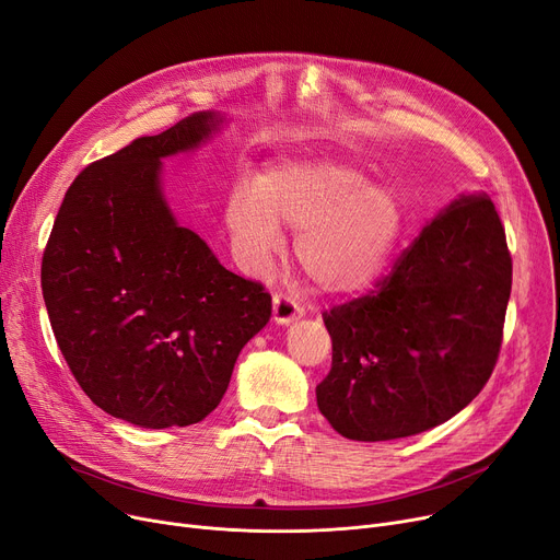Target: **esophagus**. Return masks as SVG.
I'll return each instance as SVG.
<instances>
[{
  "label": "esophagus",
  "instance_id": "esophagus-1",
  "mask_svg": "<svg viewBox=\"0 0 560 560\" xmlns=\"http://www.w3.org/2000/svg\"><path fill=\"white\" fill-rule=\"evenodd\" d=\"M272 313H275L277 325H288V322L304 315V306L298 304L290 295H285V292H275Z\"/></svg>",
  "mask_w": 560,
  "mask_h": 560
}]
</instances>
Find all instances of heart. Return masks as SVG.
<instances>
[{
    "instance_id": "b5f03b06",
    "label": "heart",
    "mask_w": 560,
    "mask_h": 560,
    "mask_svg": "<svg viewBox=\"0 0 560 560\" xmlns=\"http://www.w3.org/2000/svg\"><path fill=\"white\" fill-rule=\"evenodd\" d=\"M226 222L252 260L281 245V224L300 231L304 272L331 295L370 288L388 265L404 229V209L388 186L336 159L288 161L258 184L241 182L226 197Z\"/></svg>"
}]
</instances>
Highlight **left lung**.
I'll return each mask as SVG.
<instances>
[{"label": "left lung", "mask_w": 560, "mask_h": 560, "mask_svg": "<svg viewBox=\"0 0 560 560\" xmlns=\"http://www.w3.org/2000/svg\"><path fill=\"white\" fill-rule=\"evenodd\" d=\"M513 260L488 195L427 224L363 298L322 313L331 336L319 413L345 438L422 433L472 401L497 365Z\"/></svg>", "instance_id": "left-lung-1"}]
</instances>
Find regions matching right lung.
Instances as JSON below:
<instances>
[{
    "label": "right lung",
    "instance_id": "obj_1",
    "mask_svg": "<svg viewBox=\"0 0 560 560\" xmlns=\"http://www.w3.org/2000/svg\"><path fill=\"white\" fill-rule=\"evenodd\" d=\"M218 122L197 113L83 167L43 254L45 306L77 384L144 429L215 410L241 349L272 315L265 285L222 268L161 195V159L197 147Z\"/></svg>",
    "mask_w": 560,
    "mask_h": 560
}]
</instances>
